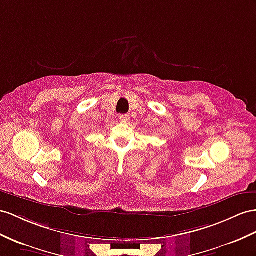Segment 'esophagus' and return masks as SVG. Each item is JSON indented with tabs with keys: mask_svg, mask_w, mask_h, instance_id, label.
Here are the masks:
<instances>
[{
	"mask_svg": "<svg viewBox=\"0 0 256 256\" xmlns=\"http://www.w3.org/2000/svg\"><path fill=\"white\" fill-rule=\"evenodd\" d=\"M119 120L121 122H128L130 120V116L128 114H120L119 116Z\"/></svg>",
	"mask_w": 256,
	"mask_h": 256,
	"instance_id": "34e87169",
	"label": "esophagus"
}]
</instances>
